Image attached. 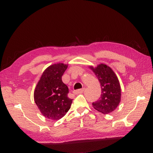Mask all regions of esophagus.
<instances>
[{
    "instance_id": "esophagus-1",
    "label": "esophagus",
    "mask_w": 153,
    "mask_h": 153,
    "mask_svg": "<svg viewBox=\"0 0 153 153\" xmlns=\"http://www.w3.org/2000/svg\"><path fill=\"white\" fill-rule=\"evenodd\" d=\"M83 91H84V88H81V89H78V90H76V91H74V93L75 94H77L82 93Z\"/></svg>"
}]
</instances>
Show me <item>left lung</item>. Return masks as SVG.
<instances>
[{"instance_id": "8db88e82", "label": "left lung", "mask_w": 153, "mask_h": 153, "mask_svg": "<svg viewBox=\"0 0 153 153\" xmlns=\"http://www.w3.org/2000/svg\"><path fill=\"white\" fill-rule=\"evenodd\" d=\"M91 69L97 77L101 85V95L99 100L93 102L95 109L104 114L114 111L120 102L121 91L118 78L110 67L104 64Z\"/></svg>"}]
</instances>
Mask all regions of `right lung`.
Instances as JSON below:
<instances>
[{
	"instance_id": "1",
	"label": "right lung",
	"mask_w": 153,
	"mask_h": 153,
	"mask_svg": "<svg viewBox=\"0 0 153 153\" xmlns=\"http://www.w3.org/2000/svg\"><path fill=\"white\" fill-rule=\"evenodd\" d=\"M62 63L46 68L35 88L34 98L38 109L46 118L56 120L65 116L72 103L68 97V88L62 81L67 68Z\"/></svg>"
}]
</instances>
